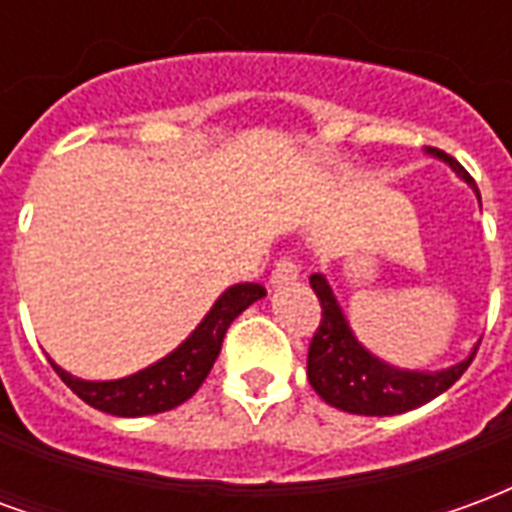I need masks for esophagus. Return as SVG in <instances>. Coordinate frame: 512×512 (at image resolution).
Instances as JSON below:
<instances>
[{
  "label": "esophagus",
  "mask_w": 512,
  "mask_h": 512,
  "mask_svg": "<svg viewBox=\"0 0 512 512\" xmlns=\"http://www.w3.org/2000/svg\"><path fill=\"white\" fill-rule=\"evenodd\" d=\"M299 279V266L290 257H279L274 268H271V288H282Z\"/></svg>",
  "instance_id": "obj_1"
}]
</instances>
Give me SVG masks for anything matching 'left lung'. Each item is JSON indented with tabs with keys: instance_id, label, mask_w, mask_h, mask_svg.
<instances>
[{
	"instance_id": "8db88e82",
	"label": "left lung",
	"mask_w": 512,
	"mask_h": 512,
	"mask_svg": "<svg viewBox=\"0 0 512 512\" xmlns=\"http://www.w3.org/2000/svg\"><path fill=\"white\" fill-rule=\"evenodd\" d=\"M425 153L450 164L452 172L477 191L472 175L455 158L436 147H428ZM310 285L321 301V326L310 343L307 378L312 389L340 411L362 414V417H392L425 406L433 397L447 392L466 373V367L472 365L477 354L474 345L472 354L444 370H406V367L389 365L356 340L326 277L312 274Z\"/></svg>"
}]
</instances>
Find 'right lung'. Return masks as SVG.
Listing matches in <instances>:
<instances>
[{"label":"right lung","mask_w":512,"mask_h":512,"mask_svg":"<svg viewBox=\"0 0 512 512\" xmlns=\"http://www.w3.org/2000/svg\"><path fill=\"white\" fill-rule=\"evenodd\" d=\"M263 296H266V288L257 282H241V285L227 288L213 301V307L197 323V329L172 354L158 359L134 376L115 378V381H84V378L71 376L60 365H54L51 359L49 362L57 370V376L71 386L87 406L115 414V417L161 414V411L186 403L200 389L202 381L211 373L216 356L222 351V340L230 323L249 304H255Z\"/></svg>","instance_id":"obj_1"}]
</instances>
